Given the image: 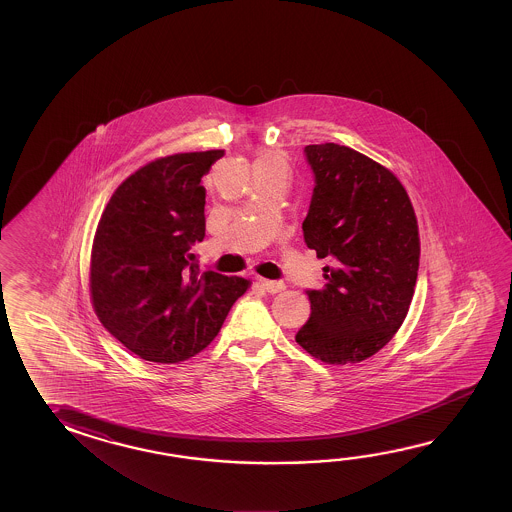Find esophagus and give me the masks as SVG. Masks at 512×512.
<instances>
[{"mask_svg":"<svg viewBox=\"0 0 512 512\" xmlns=\"http://www.w3.org/2000/svg\"><path fill=\"white\" fill-rule=\"evenodd\" d=\"M259 286L262 290H266L268 293H279L284 290V284L279 281H268V279H257Z\"/></svg>","mask_w":512,"mask_h":512,"instance_id":"34e87169","label":"esophagus"}]
</instances>
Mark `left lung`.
I'll list each match as a JSON object with an SVG mask.
<instances>
[{"mask_svg": "<svg viewBox=\"0 0 512 512\" xmlns=\"http://www.w3.org/2000/svg\"><path fill=\"white\" fill-rule=\"evenodd\" d=\"M315 177L304 242L324 266L323 290H306L310 319L295 335L328 365L376 354L407 317L418 279V220L401 182L339 144L304 147Z\"/></svg>", "mask_w": 512, "mask_h": 512, "instance_id": "8db88e82", "label": "left lung"}]
</instances>
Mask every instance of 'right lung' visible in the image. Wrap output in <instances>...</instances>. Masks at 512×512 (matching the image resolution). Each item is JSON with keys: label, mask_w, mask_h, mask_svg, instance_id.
I'll return each instance as SVG.
<instances>
[{"label": "right lung", "mask_w": 512, "mask_h": 512, "mask_svg": "<svg viewBox=\"0 0 512 512\" xmlns=\"http://www.w3.org/2000/svg\"><path fill=\"white\" fill-rule=\"evenodd\" d=\"M222 149L158 158L126 178L94 235L91 299L107 332L153 363H178L217 337L250 281L200 273L191 246L206 235L200 184Z\"/></svg>", "instance_id": "right-lung-1"}]
</instances>
